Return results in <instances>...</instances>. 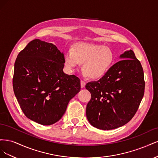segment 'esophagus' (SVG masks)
I'll return each instance as SVG.
<instances>
[{"label": "esophagus", "mask_w": 158, "mask_h": 158, "mask_svg": "<svg viewBox=\"0 0 158 158\" xmlns=\"http://www.w3.org/2000/svg\"><path fill=\"white\" fill-rule=\"evenodd\" d=\"M80 84H81V88H84L85 85V82H84V80H81Z\"/></svg>", "instance_id": "34e87169"}]
</instances>
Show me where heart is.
Segmentation results:
<instances>
[{
	"instance_id": "obj_1",
	"label": "heart",
	"mask_w": 158,
	"mask_h": 158,
	"mask_svg": "<svg viewBox=\"0 0 158 158\" xmlns=\"http://www.w3.org/2000/svg\"><path fill=\"white\" fill-rule=\"evenodd\" d=\"M65 64L70 70L83 63L85 76L99 79L106 75L114 61L112 50L102 45L92 43L79 42L73 45L72 52L65 55Z\"/></svg>"
}]
</instances>
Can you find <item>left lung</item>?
Listing matches in <instances>:
<instances>
[{
  "mask_svg": "<svg viewBox=\"0 0 158 158\" xmlns=\"http://www.w3.org/2000/svg\"><path fill=\"white\" fill-rule=\"evenodd\" d=\"M121 57L123 60L99 80L85 85L92 96L85 110L87 118L102 130H111L130 121L144 94V71L135 52L127 51Z\"/></svg>",
  "mask_w": 158,
  "mask_h": 158,
  "instance_id": "8db88e82",
  "label": "left lung"
}]
</instances>
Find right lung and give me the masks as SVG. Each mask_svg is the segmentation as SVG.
Here are the masks:
<instances>
[{"label": "right lung", "mask_w": 158, "mask_h": 158, "mask_svg": "<svg viewBox=\"0 0 158 158\" xmlns=\"http://www.w3.org/2000/svg\"><path fill=\"white\" fill-rule=\"evenodd\" d=\"M64 56L52 44L34 40L18 55L13 89L23 113L43 125L59 121L70 100L80 90V80L63 70Z\"/></svg>", "instance_id": "obj_1"}]
</instances>
